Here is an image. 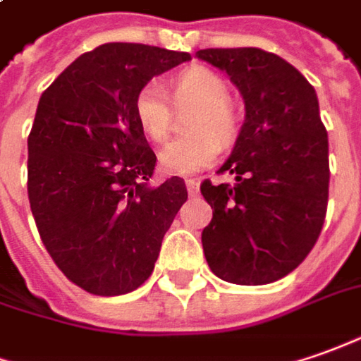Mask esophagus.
Returning <instances> with one entry per match:
<instances>
[{
  "label": "esophagus",
  "instance_id": "34e87169",
  "mask_svg": "<svg viewBox=\"0 0 361 361\" xmlns=\"http://www.w3.org/2000/svg\"><path fill=\"white\" fill-rule=\"evenodd\" d=\"M185 188L190 191V195H197V191H200V181L190 178V180H185Z\"/></svg>",
  "mask_w": 361,
  "mask_h": 361
}]
</instances>
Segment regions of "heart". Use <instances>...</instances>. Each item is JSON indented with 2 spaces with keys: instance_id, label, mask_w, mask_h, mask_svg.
Masks as SVG:
<instances>
[{
  "instance_id": "b5f03b06",
  "label": "heart",
  "mask_w": 361,
  "mask_h": 361,
  "mask_svg": "<svg viewBox=\"0 0 361 361\" xmlns=\"http://www.w3.org/2000/svg\"><path fill=\"white\" fill-rule=\"evenodd\" d=\"M171 100L178 109L191 106L190 134L171 140L160 152V166L166 173L188 176L212 166L219 144H229L239 132V110L229 98L227 80L209 67L183 68L170 80ZM134 116L142 132L160 144L170 136L171 104L158 80H149L134 98Z\"/></svg>"
}]
</instances>
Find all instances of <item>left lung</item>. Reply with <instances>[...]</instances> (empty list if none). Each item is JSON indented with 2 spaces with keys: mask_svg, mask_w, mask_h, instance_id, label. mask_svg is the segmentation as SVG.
I'll list each match as a JSON object with an SVG mask.
<instances>
[{
  "mask_svg": "<svg viewBox=\"0 0 361 361\" xmlns=\"http://www.w3.org/2000/svg\"><path fill=\"white\" fill-rule=\"evenodd\" d=\"M197 59L225 71L245 100L231 156L205 180L213 219L201 233L207 264L233 284H269L312 251L328 207V134L314 87L274 53L257 47L201 49Z\"/></svg>",
  "mask_w": 361,
  "mask_h": 361,
  "instance_id": "left-lung-1",
  "label": "left lung"
}]
</instances>
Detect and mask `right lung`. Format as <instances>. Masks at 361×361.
<instances>
[{"label": "right lung", "mask_w": 361, "mask_h": 361, "mask_svg": "<svg viewBox=\"0 0 361 361\" xmlns=\"http://www.w3.org/2000/svg\"><path fill=\"white\" fill-rule=\"evenodd\" d=\"M190 53L106 43L71 63L37 104L27 138V193L47 252L98 296L136 290L188 200L173 176L149 188L156 154L134 116L148 80Z\"/></svg>", "instance_id": "add662e5"}]
</instances>
